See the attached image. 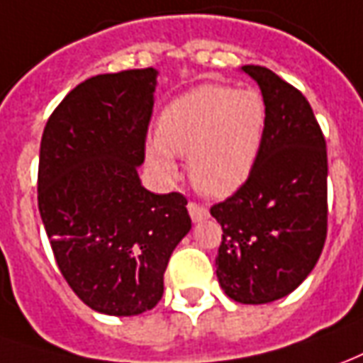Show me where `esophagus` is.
Wrapping results in <instances>:
<instances>
[{
  "label": "esophagus",
  "instance_id": "obj_1",
  "mask_svg": "<svg viewBox=\"0 0 363 363\" xmlns=\"http://www.w3.org/2000/svg\"><path fill=\"white\" fill-rule=\"evenodd\" d=\"M189 214L192 218V222H202L208 218V208L200 202H189Z\"/></svg>",
  "mask_w": 363,
  "mask_h": 363
}]
</instances>
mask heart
<instances>
[{"label":"heart","instance_id":"heart-1","mask_svg":"<svg viewBox=\"0 0 363 363\" xmlns=\"http://www.w3.org/2000/svg\"><path fill=\"white\" fill-rule=\"evenodd\" d=\"M267 106L257 90L206 84L169 104L147 139V163L167 181L179 174L177 155H189L194 186L225 196L242 186L257 163L267 133Z\"/></svg>","mask_w":363,"mask_h":363}]
</instances>
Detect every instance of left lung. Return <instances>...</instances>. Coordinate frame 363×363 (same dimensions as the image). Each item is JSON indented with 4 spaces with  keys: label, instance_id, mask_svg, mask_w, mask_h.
<instances>
[{
    "label": "left lung",
    "instance_id": "left-lung-1",
    "mask_svg": "<svg viewBox=\"0 0 363 363\" xmlns=\"http://www.w3.org/2000/svg\"><path fill=\"white\" fill-rule=\"evenodd\" d=\"M269 121L252 174L210 208L222 225L216 275L224 293L263 305L293 293L313 271L328 230L326 141L301 90L247 65Z\"/></svg>",
    "mask_w": 363,
    "mask_h": 363
}]
</instances>
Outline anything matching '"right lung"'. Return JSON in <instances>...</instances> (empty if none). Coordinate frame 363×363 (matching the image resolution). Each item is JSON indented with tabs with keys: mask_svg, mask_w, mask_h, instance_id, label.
Listing matches in <instances>:
<instances>
[{
	"mask_svg": "<svg viewBox=\"0 0 363 363\" xmlns=\"http://www.w3.org/2000/svg\"><path fill=\"white\" fill-rule=\"evenodd\" d=\"M155 84V68L92 76L40 139L37 199L58 269L82 303L113 316L161 301L167 263L192 225L186 196L139 181Z\"/></svg>",
	"mask_w": 363,
	"mask_h": 363,
	"instance_id": "obj_1",
	"label": "right lung"
}]
</instances>
